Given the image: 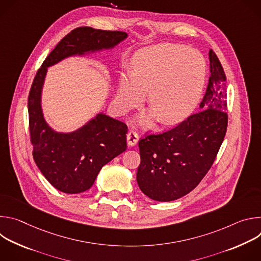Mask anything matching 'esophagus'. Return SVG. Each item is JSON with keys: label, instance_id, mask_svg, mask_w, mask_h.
Wrapping results in <instances>:
<instances>
[{"label": "esophagus", "instance_id": "34e87169", "mask_svg": "<svg viewBox=\"0 0 261 261\" xmlns=\"http://www.w3.org/2000/svg\"><path fill=\"white\" fill-rule=\"evenodd\" d=\"M138 138H139V137H138L137 133L134 132V131H132V130H130V131L128 132V134H127V142H128V144L131 145V146H133V145H135V144L137 143Z\"/></svg>", "mask_w": 261, "mask_h": 261}]
</instances>
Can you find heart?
Returning <instances> with one entry per match:
<instances>
[{"instance_id":"heart-1","label":"heart","mask_w":261,"mask_h":261,"mask_svg":"<svg viewBox=\"0 0 261 261\" xmlns=\"http://www.w3.org/2000/svg\"><path fill=\"white\" fill-rule=\"evenodd\" d=\"M205 71L203 57L182 45L160 43L144 47L135 55L132 71L121 76L118 105L127 111L151 91L147 103L158 120L166 125L178 123L197 104ZM153 117L144 115L140 123L148 126Z\"/></svg>"}]
</instances>
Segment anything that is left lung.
Returning a JSON list of instances; mask_svg holds the SVG:
<instances>
[{"label": "left lung", "instance_id": "1", "mask_svg": "<svg viewBox=\"0 0 261 261\" xmlns=\"http://www.w3.org/2000/svg\"><path fill=\"white\" fill-rule=\"evenodd\" d=\"M207 88L197 113L172 129L147 134L138 142L137 184L157 201H172L191 192L212 167L228 123L226 75L213 49L208 53Z\"/></svg>", "mask_w": 261, "mask_h": 261}]
</instances>
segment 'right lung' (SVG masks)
Masks as SVG:
<instances>
[{"label": "right lung", "mask_w": 261, "mask_h": 261, "mask_svg": "<svg viewBox=\"0 0 261 261\" xmlns=\"http://www.w3.org/2000/svg\"><path fill=\"white\" fill-rule=\"evenodd\" d=\"M126 38L127 33L121 31L76 28L57 44L36 73L28 98L33 158L45 178L61 192L76 194L89 190L101 168L126 151L128 127L98 114L74 132L54 131L43 118L40 103L47 67L70 56L113 48Z\"/></svg>", "instance_id": "right-lung-1"}]
</instances>
